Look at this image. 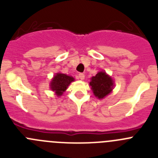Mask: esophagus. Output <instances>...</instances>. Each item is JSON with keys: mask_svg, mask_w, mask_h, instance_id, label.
<instances>
[{"mask_svg": "<svg viewBox=\"0 0 158 158\" xmlns=\"http://www.w3.org/2000/svg\"><path fill=\"white\" fill-rule=\"evenodd\" d=\"M78 77H79V79H81V80H84V79H85V74L82 73H81L78 74Z\"/></svg>", "mask_w": 158, "mask_h": 158, "instance_id": "1", "label": "esophagus"}]
</instances>
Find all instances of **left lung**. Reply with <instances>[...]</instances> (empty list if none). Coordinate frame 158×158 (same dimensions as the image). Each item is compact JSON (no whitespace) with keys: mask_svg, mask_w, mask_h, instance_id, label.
Segmentation results:
<instances>
[{"mask_svg":"<svg viewBox=\"0 0 158 158\" xmlns=\"http://www.w3.org/2000/svg\"><path fill=\"white\" fill-rule=\"evenodd\" d=\"M113 81L105 72H99L96 76L93 77L89 83L93 93L98 99H103L109 94L113 89Z\"/></svg>","mask_w":158,"mask_h":158,"instance_id":"left-lung-1","label":"left lung"}]
</instances>
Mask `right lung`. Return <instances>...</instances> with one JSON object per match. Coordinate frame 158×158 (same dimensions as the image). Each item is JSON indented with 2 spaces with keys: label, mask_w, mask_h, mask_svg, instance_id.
I'll list each match as a JSON object with an SVG mask.
<instances>
[{
  "label": "right lung",
  "mask_w": 158,
  "mask_h": 158,
  "mask_svg": "<svg viewBox=\"0 0 158 158\" xmlns=\"http://www.w3.org/2000/svg\"><path fill=\"white\" fill-rule=\"evenodd\" d=\"M74 79L64 73H57L53 78L51 83V89L56 93L58 96H61L66 90L69 84L73 81Z\"/></svg>",
  "instance_id": "obj_1"
}]
</instances>
